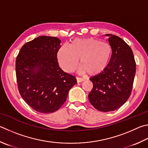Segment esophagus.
Instances as JSON below:
<instances>
[{
	"instance_id": "1",
	"label": "esophagus",
	"mask_w": 148,
	"mask_h": 148,
	"mask_svg": "<svg viewBox=\"0 0 148 148\" xmlns=\"http://www.w3.org/2000/svg\"><path fill=\"white\" fill-rule=\"evenodd\" d=\"M76 81H77V83H80V82H84L85 79L83 78H82V77H76Z\"/></svg>"
}]
</instances>
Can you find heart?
<instances>
[{"label": "heart", "mask_w": 148, "mask_h": 148, "mask_svg": "<svg viewBox=\"0 0 148 148\" xmlns=\"http://www.w3.org/2000/svg\"><path fill=\"white\" fill-rule=\"evenodd\" d=\"M58 60L64 71L72 72L80 59L78 72L97 76L108 67L112 57L111 46L94 38L76 39L71 46L63 45L58 52Z\"/></svg>", "instance_id": "b5f03b06"}]
</instances>
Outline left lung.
I'll use <instances>...</instances> for the list:
<instances>
[{
	"mask_svg": "<svg viewBox=\"0 0 148 148\" xmlns=\"http://www.w3.org/2000/svg\"><path fill=\"white\" fill-rule=\"evenodd\" d=\"M112 49L108 67L91 77L93 88L88 100L98 111L109 112L119 109L130 98L136 72V63L130 47L120 37L106 34Z\"/></svg>",
	"mask_w": 148,
	"mask_h": 148,
	"instance_id": "8db88e82",
	"label": "left lung"
}]
</instances>
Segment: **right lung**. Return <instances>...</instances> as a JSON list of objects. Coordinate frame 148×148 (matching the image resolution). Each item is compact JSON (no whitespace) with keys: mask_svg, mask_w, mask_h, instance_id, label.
Here are the masks:
<instances>
[{"mask_svg":"<svg viewBox=\"0 0 148 148\" xmlns=\"http://www.w3.org/2000/svg\"><path fill=\"white\" fill-rule=\"evenodd\" d=\"M61 42L57 37L39 36L24 45L16 59L20 95L28 106L42 113L60 109L77 83L76 77L59 66Z\"/></svg>","mask_w":148,"mask_h":148,"instance_id":"right-lung-1","label":"right lung"}]
</instances>
